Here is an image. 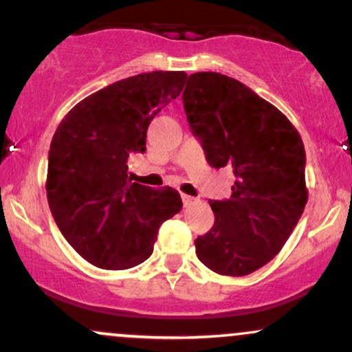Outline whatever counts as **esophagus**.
I'll return each mask as SVG.
<instances>
[{"label": "esophagus", "mask_w": 352, "mask_h": 352, "mask_svg": "<svg viewBox=\"0 0 352 352\" xmlns=\"http://www.w3.org/2000/svg\"><path fill=\"white\" fill-rule=\"evenodd\" d=\"M180 197H182V201H184L185 207H190V205H193V204H195V201H197L195 197L187 195V193H180Z\"/></svg>", "instance_id": "esophagus-1"}]
</instances>
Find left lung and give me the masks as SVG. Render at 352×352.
<instances>
[{"instance_id": "1", "label": "left lung", "mask_w": 352, "mask_h": 352, "mask_svg": "<svg viewBox=\"0 0 352 352\" xmlns=\"http://www.w3.org/2000/svg\"><path fill=\"white\" fill-rule=\"evenodd\" d=\"M182 99L208 164L235 173L232 197L210 201L215 223L195 240L197 256L245 276L281 252L305 210V145L288 117L228 76L190 74Z\"/></svg>"}]
</instances>
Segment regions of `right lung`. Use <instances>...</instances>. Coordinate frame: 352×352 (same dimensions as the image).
I'll list each match as a JSON object with an SVG mask.
<instances>
[{"label":"right lung","instance_id":"obj_1","mask_svg":"<svg viewBox=\"0 0 352 352\" xmlns=\"http://www.w3.org/2000/svg\"><path fill=\"white\" fill-rule=\"evenodd\" d=\"M185 79L184 71H153L117 80L76 104L56 129L47 204L64 238L98 268L142 263L160 225L180 212L179 192L132 182L127 159L145 151L148 124Z\"/></svg>","mask_w":352,"mask_h":352}]
</instances>
